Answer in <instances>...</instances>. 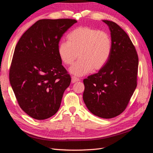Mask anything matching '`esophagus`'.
I'll use <instances>...</instances> for the list:
<instances>
[{"label":"esophagus","mask_w":153,"mask_h":153,"mask_svg":"<svg viewBox=\"0 0 153 153\" xmlns=\"http://www.w3.org/2000/svg\"><path fill=\"white\" fill-rule=\"evenodd\" d=\"M79 81H80L79 78H78L75 76H72L71 77V82L72 83H75L76 82H79Z\"/></svg>","instance_id":"34e87169"}]
</instances>
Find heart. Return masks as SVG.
<instances>
[{"label":"heart","mask_w":153,"mask_h":153,"mask_svg":"<svg viewBox=\"0 0 153 153\" xmlns=\"http://www.w3.org/2000/svg\"><path fill=\"white\" fill-rule=\"evenodd\" d=\"M68 41L59 44L58 53L62 62L69 66L79 60L69 69L76 76H83L92 69L100 70L108 62L112 53V39L105 31L88 27H80L69 32Z\"/></svg>","instance_id":"obj_1"}]
</instances>
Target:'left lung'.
<instances>
[{"instance_id": "8db88e82", "label": "left lung", "mask_w": 153, "mask_h": 153, "mask_svg": "<svg viewBox=\"0 0 153 153\" xmlns=\"http://www.w3.org/2000/svg\"><path fill=\"white\" fill-rule=\"evenodd\" d=\"M103 22L110 30L112 53L98 73L84 80L83 100L92 114L110 119L126 109L136 89L138 58L126 32L114 22Z\"/></svg>"}]
</instances>
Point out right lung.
<instances>
[{"mask_svg":"<svg viewBox=\"0 0 153 153\" xmlns=\"http://www.w3.org/2000/svg\"><path fill=\"white\" fill-rule=\"evenodd\" d=\"M74 19L37 21L22 36L10 69V81L18 105L30 117L48 119L56 114L71 76L58 53L61 38Z\"/></svg>","mask_w":153,"mask_h":153,"instance_id":"right-lung-1","label":"right lung"}]
</instances>
